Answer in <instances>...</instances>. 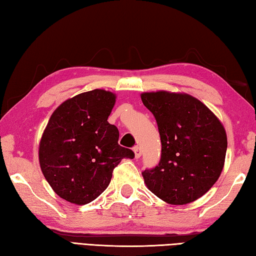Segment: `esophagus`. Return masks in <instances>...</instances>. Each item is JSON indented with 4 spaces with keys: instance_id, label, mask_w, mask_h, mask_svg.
Returning a JSON list of instances; mask_svg holds the SVG:
<instances>
[{
    "instance_id": "1",
    "label": "esophagus",
    "mask_w": 256,
    "mask_h": 256,
    "mask_svg": "<svg viewBox=\"0 0 256 256\" xmlns=\"http://www.w3.org/2000/svg\"><path fill=\"white\" fill-rule=\"evenodd\" d=\"M133 150H134V154H135V158H140V155H142V150H140L138 146H135Z\"/></svg>"
}]
</instances>
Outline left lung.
I'll return each instance as SVG.
<instances>
[{
    "mask_svg": "<svg viewBox=\"0 0 256 256\" xmlns=\"http://www.w3.org/2000/svg\"><path fill=\"white\" fill-rule=\"evenodd\" d=\"M154 114L162 142L160 160L142 172L152 192L170 204L199 199L218 180L224 166V126L197 98L165 90L143 92Z\"/></svg>",
    "mask_w": 256,
    "mask_h": 256,
    "instance_id": "left-lung-1",
    "label": "left lung"
}]
</instances>
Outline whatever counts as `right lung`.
Instances as JSON below:
<instances>
[{
	"mask_svg": "<svg viewBox=\"0 0 256 256\" xmlns=\"http://www.w3.org/2000/svg\"><path fill=\"white\" fill-rule=\"evenodd\" d=\"M111 91L94 89L64 101L48 121L38 146L40 170L59 197L86 204L104 192L112 172L134 153L120 146L108 122L116 104Z\"/></svg>",
	"mask_w": 256,
	"mask_h": 256,
	"instance_id": "obj_1",
	"label": "right lung"
}]
</instances>
